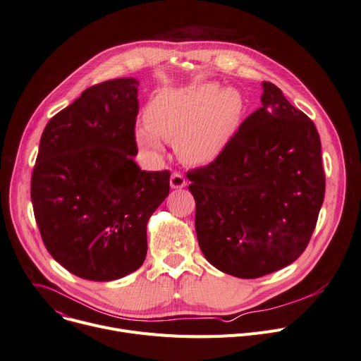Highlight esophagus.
Instances as JSON below:
<instances>
[{
	"instance_id": "1",
	"label": "esophagus",
	"mask_w": 361,
	"mask_h": 361,
	"mask_svg": "<svg viewBox=\"0 0 361 361\" xmlns=\"http://www.w3.org/2000/svg\"><path fill=\"white\" fill-rule=\"evenodd\" d=\"M170 184H171V188H183V187H185L187 181L181 173H173V176L170 178Z\"/></svg>"
}]
</instances>
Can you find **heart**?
Returning a JSON list of instances; mask_svg holds the SVG:
<instances>
[{
    "instance_id": "b5f03b06",
    "label": "heart",
    "mask_w": 361,
    "mask_h": 361,
    "mask_svg": "<svg viewBox=\"0 0 361 361\" xmlns=\"http://www.w3.org/2000/svg\"><path fill=\"white\" fill-rule=\"evenodd\" d=\"M245 112V99L235 87L204 82L157 93L145 109L137 141L152 154L164 151L161 140L176 145L190 166H209L231 144Z\"/></svg>"
}]
</instances>
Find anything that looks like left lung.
<instances>
[{
    "label": "left lung",
    "mask_w": 361,
    "mask_h": 361,
    "mask_svg": "<svg viewBox=\"0 0 361 361\" xmlns=\"http://www.w3.org/2000/svg\"><path fill=\"white\" fill-rule=\"evenodd\" d=\"M262 87V108L242 122L224 152L187 173L204 257L245 279L279 271L301 256L325 192L314 122L274 83Z\"/></svg>",
    "instance_id": "1"
}]
</instances>
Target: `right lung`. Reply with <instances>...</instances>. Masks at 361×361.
Here are the masks:
<instances>
[{"instance_id": "right-lung-1", "label": "right lung", "mask_w": 361, "mask_h": 361, "mask_svg": "<svg viewBox=\"0 0 361 361\" xmlns=\"http://www.w3.org/2000/svg\"><path fill=\"white\" fill-rule=\"evenodd\" d=\"M138 80L94 85L46 125L31 177L44 246L71 274L123 278L147 256V223L170 192V171H142Z\"/></svg>"}]
</instances>
